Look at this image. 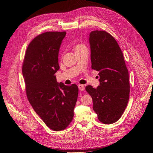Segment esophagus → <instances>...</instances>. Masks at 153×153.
<instances>
[{
	"label": "esophagus",
	"mask_w": 153,
	"mask_h": 153,
	"mask_svg": "<svg viewBox=\"0 0 153 153\" xmlns=\"http://www.w3.org/2000/svg\"><path fill=\"white\" fill-rule=\"evenodd\" d=\"M78 87L80 91H84L85 90V87L84 85L82 84H78Z\"/></svg>",
	"instance_id": "obj_1"
}]
</instances>
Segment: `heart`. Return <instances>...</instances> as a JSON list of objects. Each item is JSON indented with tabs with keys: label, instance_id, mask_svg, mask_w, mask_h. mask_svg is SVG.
Masks as SVG:
<instances>
[{
	"label": "heart",
	"instance_id": "1",
	"mask_svg": "<svg viewBox=\"0 0 153 153\" xmlns=\"http://www.w3.org/2000/svg\"><path fill=\"white\" fill-rule=\"evenodd\" d=\"M82 46H83V45H75V46H74V50H76L78 49V48H81V47H82Z\"/></svg>",
	"mask_w": 153,
	"mask_h": 153
}]
</instances>
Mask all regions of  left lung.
Returning <instances> with one entry per match:
<instances>
[{
    "instance_id": "8db88e82",
    "label": "left lung",
    "mask_w": 153,
    "mask_h": 153,
    "mask_svg": "<svg viewBox=\"0 0 153 153\" xmlns=\"http://www.w3.org/2000/svg\"><path fill=\"white\" fill-rule=\"evenodd\" d=\"M92 69L99 71L100 85L85 87L91 96L93 109L104 124L116 122L122 117L129 100V75L123 53L115 40L105 31L89 35Z\"/></svg>"
}]
</instances>
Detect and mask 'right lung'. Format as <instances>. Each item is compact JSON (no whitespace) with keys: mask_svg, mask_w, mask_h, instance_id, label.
I'll return each instance as SVG.
<instances>
[{"mask_svg":"<svg viewBox=\"0 0 153 153\" xmlns=\"http://www.w3.org/2000/svg\"><path fill=\"white\" fill-rule=\"evenodd\" d=\"M66 31H48L28 45L22 65L28 100L46 125L54 131L66 128L74 117L78 87L59 84L58 54Z\"/></svg>","mask_w":153,"mask_h":153,"instance_id":"obj_1","label":"right lung"}]
</instances>
